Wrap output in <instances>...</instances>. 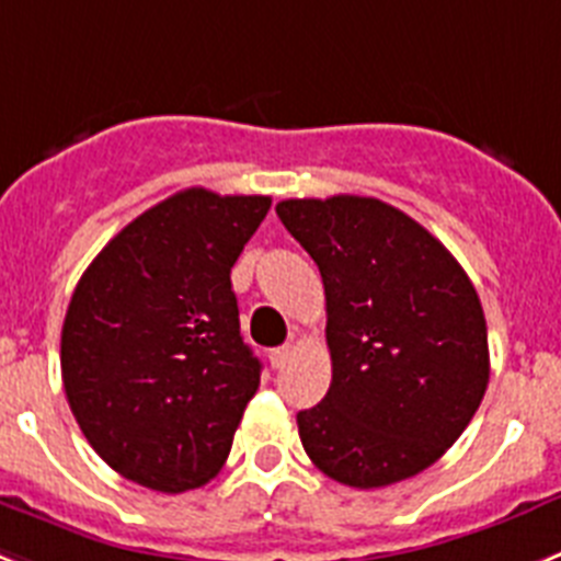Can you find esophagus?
Returning <instances> with one entry per match:
<instances>
[{
	"instance_id": "34e87169",
	"label": "esophagus",
	"mask_w": 561,
	"mask_h": 561,
	"mask_svg": "<svg viewBox=\"0 0 561 561\" xmlns=\"http://www.w3.org/2000/svg\"><path fill=\"white\" fill-rule=\"evenodd\" d=\"M290 355H294V350L287 347H276V350H271V355H267V358H271V367L274 369H282L287 364V358H290Z\"/></svg>"
}]
</instances>
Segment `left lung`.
Masks as SVG:
<instances>
[{"label": "left lung", "mask_w": 561, "mask_h": 561, "mask_svg": "<svg viewBox=\"0 0 561 561\" xmlns=\"http://www.w3.org/2000/svg\"><path fill=\"white\" fill-rule=\"evenodd\" d=\"M282 226L319 265L333 381L296 415L319 471L353 489L421 474L489 387V330L460 262L375 197L282 199Z\"/></svg>", "instance_id": "obj_1"}]
</instances>
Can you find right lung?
Segmentation results:
<instances>
[{
	"mask_svg": "<svg viewBox=\"0 0 561 561\" xmlns=\"http://www.w3.org/2000/svg\"><path fill=\"white\" fill-rule=\"evenodd\" d=\"M271 197L186 188L106 242L72 290L61 381L110 469L163 494L206 485L262 364L240 335L231 267Z\"/></svg>",
	"mask_w": 561,
	"mask_h": 561,
	"instance_id": "1",
	"label": "right lung"
}]
</instances>
